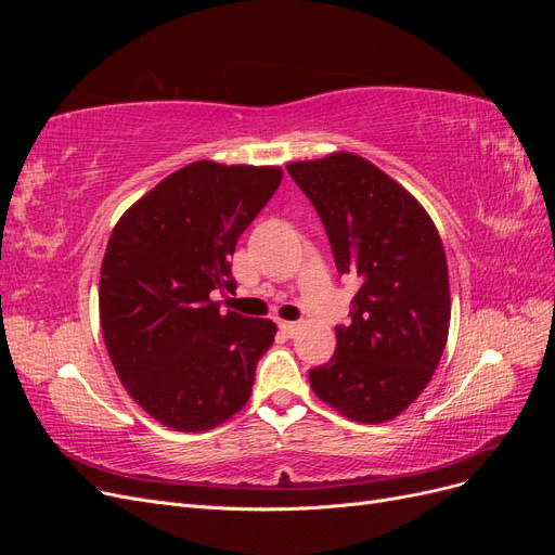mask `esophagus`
Returning <instances> with one entry per match:
<instances>
[{
	"instance_id": "1",
	"label": "esophagus",
	"mask_w": 555,
	"mask_h": 555,
	"mask_svg": "<svg viewBox=\"0 0 555 555\" xmlns=\"http://www.w3.org/2000/svg\"><path fill=\"white\" fill-rule=\"evenodd\" d=\"M280 331L292 338V335L298 331V324L296 322H280Z\"/></svg>"
}]
</instances>
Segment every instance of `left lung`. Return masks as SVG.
Instances as JSON below:
<instances>
[{"mask_svg":"<svg viewBox=\"0 0 555 555\" xmlns=\"http://www.w3.org/2000/svg\"><path fill=\"white\" fill-rule=\"evenodd\" d=\"M322 220L340 275L359 282L338 347L310 371L312 391L351 422L408 410L438 367L449 333L440 233L422 204L375 164L349 153L287 164Z\"/></svg>","mask_w":555,"mask_h":555,"instance_id":"1","label":"left lung"}]
</instances>
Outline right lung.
I'll use <instances>...</instances> for the list:
<instances>
[{
	"instance_id": "obj_1",
	"label": "right lung",
	"mask_w": 555,
	"mask_h": 555,
	"mask_svg": "<svg viewBox=\"0 0 555 555\" xmlns=\"http://www.w3.org/2000/svg\"><path fill=\"white\" fill-rule=\"evenodd\" d=\"M278 166L194 162L164 178L115 224L99 280V314L115 373L159 424L201 433L251 393L273 345L271 319L222 312L241 233L271 201Z\"/></svg>"
}]
</instances>
